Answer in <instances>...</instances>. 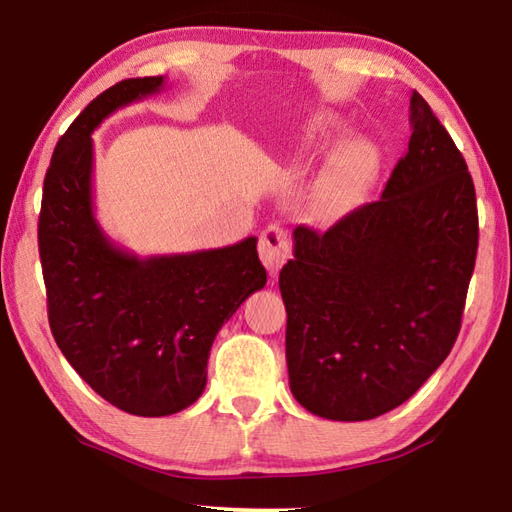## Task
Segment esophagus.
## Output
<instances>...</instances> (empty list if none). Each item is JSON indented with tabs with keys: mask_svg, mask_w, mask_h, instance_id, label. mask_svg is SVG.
Masks as SVG:
<instances>
[{
	"mask_svg": "<svg viewBox=\"0 0 512 512\" xmlns=\"http://www.w3.org/2000/svg\"><path fill=\"white\" fill-rule=\"evenodd\" d=\"M289 253L291 244L287 232L280 225H268L262 237H259V257H262L266 271L275 275L289 259Z\"/></svg>",
	"mask_w": 512,
	"mask_h": 512,
	"instance_id": "1",
	"label": "esophagus"
}]
</instances>
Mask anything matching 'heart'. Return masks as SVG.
I'll list each match as a JSON object with an SVG mask.
<instances>
[{"instance_id": "heart-1", "label": "heart", "mask_w": 512, "mask_h": 512, "mask_svg": "<svg viewBox=\"0 0 512 512\" xmlns=\"http://www.w3.org/2000/svg\"><path fill=\"white\" fill-rule=\"evenodd\" d=\"M345 135V121L336 112H316L311 115L302 131V144L309 149H320ZM372 169H375V153L366 142H348L332 155L323 173L311 187V205L318 214L334 216L348 210L354 198L366 187Z\"/></svg>"}]
</instances>
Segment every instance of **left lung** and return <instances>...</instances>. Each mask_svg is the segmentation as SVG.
I'll list each match as a JSON object with an SVG mask.
<instances>
[{
	"instance_id": "1",
	"label": "left lung",
	"mask_w": 512,
	"mask_h": 512,
	"mask_svg": "<svg viewBox=\"0 0 512 512\" xmlns=\"http://www.w3.org/2000/svg\"><path fill=\"white\" fill-rule=\"evenodd\" d=\"M409 110V151L379 201L327 232L298 225L280 271L291 393L327 420L404 404L461 329L479 248L474 183L418 92Z\"/></svg>"
}]
</instances>
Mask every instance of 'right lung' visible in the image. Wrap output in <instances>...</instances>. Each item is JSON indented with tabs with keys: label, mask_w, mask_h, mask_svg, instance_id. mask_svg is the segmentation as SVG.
<instances>
[{
	"label": "right lung",
	"mask_w": 512,
	"mask_h": 512,
	"mask_svg": "<svg viewBox=\"0 0 512 512\" xmlns=\"http://www.w3.org/2000/svg\"><path fill=\"white\" fill-rule=\"evenodd\" d=\"M164 88V76L101 92L60 137L42 187L38 248L49 327L94 393L160 418L203 395L210 348L225 320L264 289L257 239L180 255L137 257L94 216L92 133L112 112Z\"/></svg>",
	"instance_id": "add662e5"
}]
</instances>
